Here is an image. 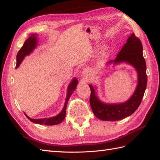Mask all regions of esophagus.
Here are the masks:
<instances>
[{"label":"esophagus","instance_id":"1","mask_svg":"<svg viewBox=\"0 0 160 160\" xmlns=\"http://www.w3.org/2000/svg\"><path fill=\"white\" fill-rule=\"evenodd\" d=\"M89 72V69H85V70L82 71V73H83L84 75H85V76H88Z\"/></svg>","mask_w":160,"mask_h":160}]
</instances>
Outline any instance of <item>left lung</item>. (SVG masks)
I'll use <instances>...</instances> for the list:
<instances>
[{
    "mask_svg": "<svg viewBox=\"0 0 160 160\" xmlns=\"http://www.w3.org/2000/svg\"><path fill=\"white\" fill-rule=\"evenodd\" d=\"M127 62L133 66L138 72V85L134 93L126 102L107 104L98 99L94 88L89 85L91 89L89 102L94 114L104 121H117L125 118L134 112L141 103L147 85L146 63L143 55V45L141 40L132 33L121 49L114 60L108 63Z\"/></svg>",
    "mask_w": 160,
    "mask_h": 160,
    "instance_id": "left-lung-1",
    "label": "left lung"
}]
</instances>
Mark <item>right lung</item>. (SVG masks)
I'll use <instances>...</instances> for the list:
<instances>
[{"mask_svg":"<svg viewBox=\"0 0 160 160\" xmlns=\"http://www.w3.org/2000/svg\"><path fill=\"white\" fill-rule=\"evenodd\" d=\"M38 44L37 42V38L36 34L31 35L24 42V45L20 49L18 53L17 54V65H16V68L19 67L20 63L24 59V58L27 56V55L30 54L35 48H36V45ZM78 80L76 78H74L73 80H72L70 85H68V90H67V96H66V101L64 106H63V108L62 110L59 115H57L54 117L50 118H44V119H31L29 117L25 114L27 116V118L31 121L32 122L36 123V124H45V125H55V124H58L62 122L64 120L65 116H66V106H67V103L69 98L71 97V94H72L74 90L76 88V86L78 85Z\"/></svg>","mask_w":160,"mask_h":160,"instance_id":"right-lung-1","label":"right lung"}]
</instances>
